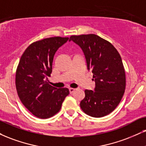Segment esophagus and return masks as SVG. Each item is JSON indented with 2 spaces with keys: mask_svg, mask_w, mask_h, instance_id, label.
<instances>
[{
  "mask_svg": "<svg viewBox=\"0 0 146 146\" xmlns=\"http://www.w3.org/2000/svg\"><path fill=\"white\" fill-rule=\"evenodd\" d=\"M75 90V88H69V92L71 93V94H72V93H73V92Z\"/></svg>",
  "mask_w": 146,
  "mask_h": 146,
  "instance_id": "obj_1",
  "label": "esophagus"
}]
</instances>
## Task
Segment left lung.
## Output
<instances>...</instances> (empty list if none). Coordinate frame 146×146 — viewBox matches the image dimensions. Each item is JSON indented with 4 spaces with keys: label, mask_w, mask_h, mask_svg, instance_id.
I'll use <instances>...</instances> for the list:
<instances>
[{
    "label": "left lung",
    "mask_w": 146,
    "mask_h": 146,
    "mask_svg": "<svg viewBox=\"0 0 146 146\" xmlns=\"http://www.w3.org/2000/svg\"><path fill=\"white\" fill-rule=\"evenodd\" d=\"M83 50L87 68L93 73L94 91L86 90L80 108L87 115L101 117L116 108L124 95L126 75L121 56L115 47L94 34L72 35Z\"/></svg>",
    "instance_id": "1"
}]
</instances>
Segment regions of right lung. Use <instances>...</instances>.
I'll list each match as a JSON object with an SVG mask.
<instances>
[{
	"instance_id": "right-lung-1",
	"label": "right lung",
	"mask_w": 146,
	"mask_h": 146,
	"mask_svg": "<svg viewBox=\"0 0 146 146\" xmlns=\"http://www.w3.org/2000/svg\"><path fill=\"white\" fill-rule=\"evenodd\" d=\"M68 37L54 36L31 43L24 52L15 72V86L20 101L35 116L52 117L60 111L69 94L66 88L51 86L47 78L52 71L56 52Z\"/></svg>"
}]
</instances>
